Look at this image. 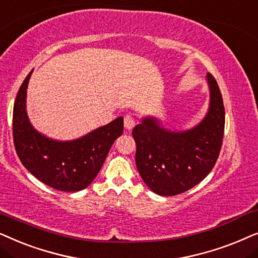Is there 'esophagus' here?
I'll use <instances>...</instances> for the list:
<instances>
[{"mask_svg": "<svg viewBox=\"0 0 258 258\" xmlns=\"http://www.w3.org/2000/svg\"><path fill=\"white\" fill-rule=\"evenodd\" d=\"M123 125H125V128L126 130H132L133 127L136 126V119L135 116L131 115V114H127L125 118H123Z\"/></svg>", "mask_w": 258, "mask_h": 258, "instance_id": "obj_1", "label": "esophagus"}]
</instances>
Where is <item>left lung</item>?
<instances>
[{"instance_id":"obj_1","label":"left lung","mask_w":258,"mask_h":258,"mask_svg":"<svg viewBox=\"0 0 258 258\" xmlns=\"http://www.w3.org/2000/svg\"><path fill=\"white\" fill-rule=\"evenodd\" d=\"M210 101L201 122L172 131L153 115L142 118L132 131L136 164L144 183L159 196H176L190 190L210 173L217 161L224 135L223 98L212 75H207Z\"/></svg>"}]
</instances>
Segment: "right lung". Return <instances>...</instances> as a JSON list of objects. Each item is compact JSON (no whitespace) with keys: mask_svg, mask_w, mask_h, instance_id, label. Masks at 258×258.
I'll return each instance as SVG.
<instances>
[{"mask_svg":"<svg viewBox=\"0 0 258 258\" xmlns=\"http://www.w3.org/2000/svg\"><path fill=\"white\" fill-rule=\"evenodd\" d=\"M33 70L22 82L13 112L14 145L23 166L48 186L77 192L88 186L100 171L114 140L122 135L123 118L73 140H56L32 125L27 113V88Z\"/></svg>","mask_w":258,"mask_h":258,"instance_id":"right-lung-1","label":"right lung"}]
</instances>
